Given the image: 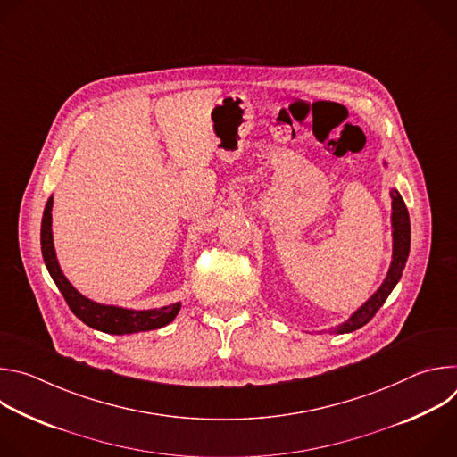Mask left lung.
<instances>
[{"mask_svg":"<svg viewBox=\"0 0 457 457\" xmlns=\"http://www.w3.org/2000/svg\"><path fill=\"white\" fill-rule=\"evenodd\" d=\"M390 199H393V262H390L388 273H386L383 284L378 287V291L361 307H358L347 321L333 328V333H337V335L353 333V331L363 328L367 321H370L372 316L378 312V309L385 303L386 296L393 293L395 286L400 282L402 273L405 270L409 251H411L409 212H407V206L402 199V195L398 193V189L390 191Z\"/></svg>","mask_w":457,"mask_h":457,"instance_id":"obj_1","label":"left lung"}]
</instances>
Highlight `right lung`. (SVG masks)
Here are the masks:
<instances>
[{
	"instance_id": "obj_1",
	"label": "right lung",
	"mask_w": 457,
	"mask_h": 457,
	"mask_svg": "<svg viewBox=\"0 0 457 457\" xmlns=\"http://www.w3.org/2000/svg\"><path fill=\"white\" fill-rule=\"evenodd\" d=\"M52 204L54 199L50 197L46 201L43 220H41V253L46 264V270L55 282L57 289L61 291L62 298L67 300L72 312L87 323L88 328L108 333V335H132L141 331H154L168 325L179 312L180 302L170 303L159 309H124L117 305H104L97 303L87 296H83L69 280L62 275L57 256L54 249V238H52Z\"/></svg>"
}]
</instances>
